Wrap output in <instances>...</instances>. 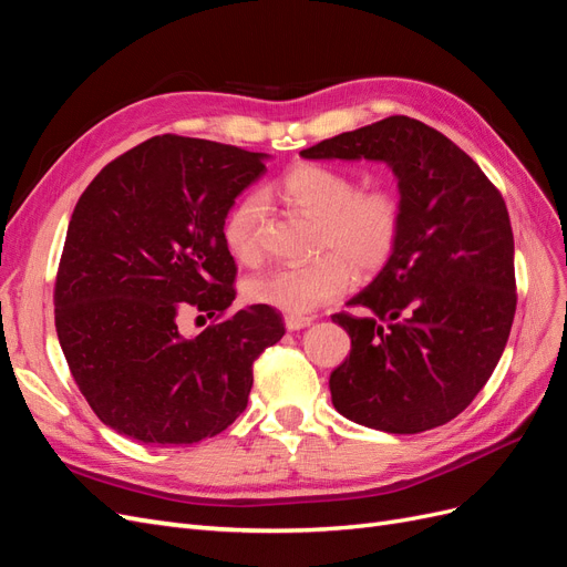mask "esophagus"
Listing matches in <instances>:
<instances>
[{
  "label": "esophagus",
  "mask_w": 567,
  "mask_h": 567,
  "mask_svg": "<svg viewBox=\"0 0 567 567\" xmlns=\"http://www.w3.org/2000/svg\"><path fill=\"white\" fill-rule=\"evenodd\" d=\"M312 323V317H296V315H286V329L288 331H300L305 326Z\"/></svg>",
  "instance_id": "esophagus-1"
}]
</instances>
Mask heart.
Returning a JSON list of instances; mask_svg holds the SVG:
<instances>
[{
  "instance_id": "1",
  "label": "heart",
  "mask_w": 567,
  "mask_h": 567,
  "mask_svg": "<svg viewBox=\"0 0 567 567\" xmlns=\"http://www.w3.org/2000/svg\"><path fill=\"white\" fill-rule=\"evenodd\" d=\"M286 205L319 221L317 260L277 267L246 284V296L274 310L305 317L321 305L338 300L354 284V267L364 274L383 269L402 238L404 210L400 194L390 186L359 188L346 169L323 163H296L274 186ZM265 221L262 194L238 200L221 225V238L238 262L252 265L260 257Z\"/></svg>"
}]
</instances>
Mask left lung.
Masks as SVG:
<instances>
[{
	"instance_id": "left-lung-1",
	"label": "left lung",
	"mask_w": 567,
	"mask_h": 567,
	"mask_svg": "<svg viewBox=\"0 0 567 567\" xmlns=\"http://www.w3.org/2000/svg\"><path fill=\"white\" fill-rule=\"evenodd\" d=\"M305 158L385 161L400 179V246L338 312L352 352L331 373L342 416L385 433L444 425L485 388L516 315L513 229L483 169L442 132L390 115L300 151Z\"/></svg>"
}]
</instances>
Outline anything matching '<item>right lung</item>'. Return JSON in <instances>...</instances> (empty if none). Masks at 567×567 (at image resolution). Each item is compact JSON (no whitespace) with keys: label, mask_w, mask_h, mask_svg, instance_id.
Wrapping results in <instances>:
<instances>
[{"label":"right lung","mask_w":567,"mask_h":567,"mask_svg":"<svg viewBox=\"0 0 567 567\" xmlns=\"http://www.w3.org/2000/svg\"><path fill=\"white\" fill-rule=\"evenodd\" d=\"M265 153L161 134L111 161L80 196L54 286L68 369L101 423L144 444H194L244 414L252 362L286 333L267 305L231 310L221 238ZM188 309L214 323L176 329Z\"/></svg>","instance_id":"add662e5"}]
</instances>
